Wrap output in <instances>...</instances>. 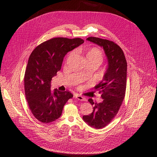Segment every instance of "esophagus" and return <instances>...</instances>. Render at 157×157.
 <instances>
[{
  "mask_svg": "<svg viewBox=\"0 0 157 157\" xmlns=\"http://www.w3.org/2000/svg\"><path fill=\"white\" fill-rule=\"evenodd\" d=\"M74 97H75L76 98H77L78 100H79V101H86V98H85V97H82V96H81V95H75L74 96Z\"/></svg>",
  "mask_w": 157,
  "mask_h": 157,
  "instance_id": "esophagus-1",
  "label": "esophagus"
}]
</instances>
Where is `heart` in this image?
I'll return each mask as SVG.
<instances>
[{"instance_id": "heart-1", "label": "heart", "mask_w": 157, "mask_h": 157, "mask_svg": "<svg viewBox=\"0 0 157 157\" xmlns=\"http://www.w3.org/2000/svg\"><path fill=\"white\" fill-rule=\"evenodd\" d=\"M86 58H93L102 60V55L101 52L97 48H92L89 49V51L86 53Z\"/></svg>"}]
</instances>
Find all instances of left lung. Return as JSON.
Wrapping results in <instances>:
<instances>
[{
	"label": "left lung",
	"mask_w": 157,
	"mask_h": 157,
	"mask_svg": "<svg viewBox=\"0 0 157 157\" xmlns=\"http://www.w3.org/2000/svg\"><path fill=\"white\" fill-rule=\"evenodd\" d=\"M86 40L103 48L108 59V68L103 78L95 86L101 93L103 101L97 104L89 98L94 110L90 114L83 117L89 126L99 129L108 125L116 117L124 99L127 63L121 48L113 41L94 37H90Z\"/></svg>",
	"instance_id": "8db88e82"
}]
</instances>
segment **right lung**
I'll return each instance as SVG.
<instances>
[{
  "label": "right lung",
  "instance_id": "1",
  "mask_svg": "<svg viewBox=\"0 0 157 157\" xmlns=\"http://www.w3.org/2000/svg\"><path fill=\"white\" fill-rule=\"evenodd\" d=\"M84 43L80 38L56 37L37 46L30 55L24 78L25 93L29 108L39 121L48 123L59 118L64 105L73 95L51 90V81L61 69L69 52Z\"/></svg>",
  "mask_w": 157,
  "mask_h": 157
}]
</instances>
